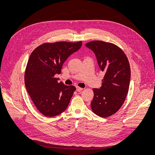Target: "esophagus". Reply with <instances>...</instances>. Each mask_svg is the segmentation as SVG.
<instances>
[{
    "label": "esophagus",
    "mask_w": 155,
    "mask_h": 155,
    "mask_svg": "<svg viewBox=\"0 0 155 155\" xmlns=\"http://www.w3.org/2000/svg\"><path fill=\"white\" fill-rule=\"evenodd\" d=\"M83 88H81V87H78V86H77L76 87V90H77V91H81L82 90H83Z\"/></svg>",
    "instance_id": "1"
}]
</instances>
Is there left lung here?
<instances>
[{"label": "left lung", "instance_id": "8db88e82", "mask_svg": "<svg viewBox=\"0 0 155 155\" xmlns=\"http://www.w3.org/2000/svg\"><path fill=\"white\" fill-rule=\"evenodd\" d=\"M85 45L94 52L105 74L101 87L93 88L91 107L96 115L106 118L118 112L125 101L130 80L129 63L123 51L113 43L94 40Z\"/></svg>", "mask_w": 155, "mask_h": 155}]
</instances>
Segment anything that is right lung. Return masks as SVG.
Listing matches in <instances>:
<instances>
[{"instance_id": "add662e5", "label": "right lung", "mask_w": 155, "mask_h": 155, "mask_svg": "<svg viewBox=\"0 0 155 155\" xmlns=\"http://www.w3.org/2000/svg\"><path fill=\"white\" fill-rule=\"evenodd\" d=\"M81 45V41L46 43L31 53L25 71V86L36 108L45 117L58 115L68 107L76 88L58 83L54 75L61 74L64 62Z\"/></svg>"}]
</instances>
